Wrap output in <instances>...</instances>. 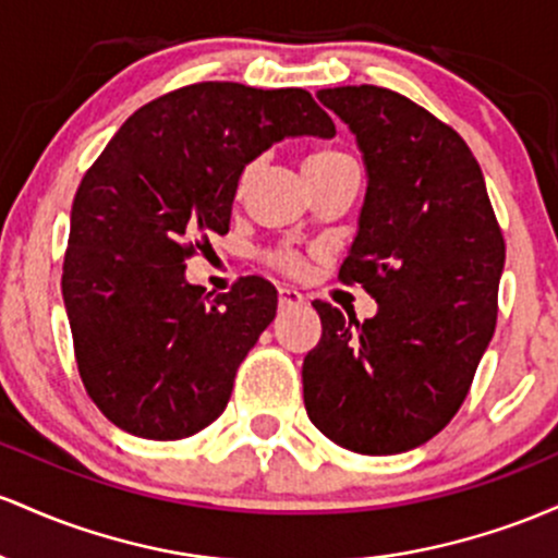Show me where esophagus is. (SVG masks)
Returning a JSON list of instances; mask_svg holds the SVG:
<instances>
[{
    "label": "esophagus",
    "mask_w": 558,
    "mask_h": 558,
    "mask_svg": "<svg viewBox=\"0 0 558 558\" xmlns=\"http://www.w3.org/2000/svg\"><path fill=\"white\" fill-rule=\"evenodd\" d=\"M279 305L281 308H292V305H303V295L292 287H279Z\"/></svg>",
    "instance_id": "1"
}]
</instances>
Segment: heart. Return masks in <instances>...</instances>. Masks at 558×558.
I'll use <instances>...</instances> for the list:
<instances>
[{"label": "heart", "mask_w": 558, "mask_h": 558, "mask_svg": "<svg viewBox=\"0 0 558 558\" xmlns=\"http://www.w3.org/2000/svg\"><path fill=\"white\" fill-rule=\"evenodd\" d=\"M348 158L345 153H340V149H313V153L305 158V171H316V168H327L331 162ZM271 263L274 266L284 268V271H295L298 268V258L292 253H287V250H279V253L271 255Z\"/></svg>", "instance_id": "obj_1"}]
</instances>
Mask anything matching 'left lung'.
<instances>
[{
	"mask_svg": "<svg viewBox=\"0 0 558 558\" xmlns=\"http://www.w3.org/2000/svg\"><path fill=\"white\" fill-rule=\"evenodd\" d=\"M366 166L359 234L340 279L379 303L366 322L316 300L322 340L303 361L311 422L337 446L392 456L432 440L464 403L496 331L504 234L472 149L381 86L316 94Z\"/></svg>",
	"mask_w": 558,
	"mask_h": 558,
	"instance_id": "left-lung-1",
	"label": "left lung"
}]
</instances>
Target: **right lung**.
Instances as JSON below:
<instances>
[{
	"mask_svg": "<svg viewBox=\"0 0 558 558\" xmlns=\"http://www.w3.org/2000/svg\"><path fill=\"white\" fill-rule=\"evenodd\" d=\"M284 136L329 140L335 123L305 89L203 81L136 110L81 179L62 300L81 381L129 435L181 440L216 422L277 316L266 279L210 298L184 268L229 231L247 162Z\"/></svg>",
	"mask_w": 558,
	"mask_h": 558,
	"instance_id": "1",
	"label": "right lung"
}]
</instances>
